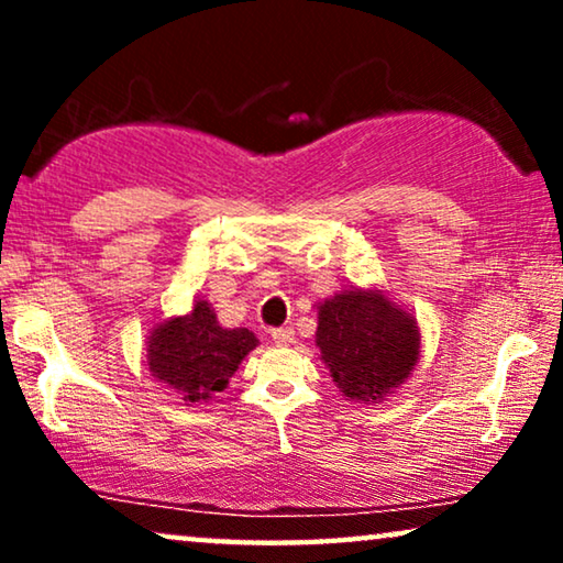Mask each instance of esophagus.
Wrapping results in <instances>:
<instances>
[{"instance_id":"1","label":"esophagus","mask_w":563,"mask_h":563,"mask_svg":"<svg viewBox=\"0 0 563 563\" xmlns=\"http://www.w3.org/2000/svg\"><path fill=\"white\" fill-rule=\"evenodd\" d=\"M272 341L276 345H289L291 341H295V330H291V328H274L272 330Z\"/></svg>"}]
</instances>
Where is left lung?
<instances>
[{"label": "left lung", "mask_w": 563, "mask_h": 563, "mask_svg": "<svg viewBox=\"0 0 563 563\" xmlns=\"http://www.w3.org/2000/svg\"><path fill=\"white\" fill-rule=\"evenodd\" d=\"M314 343L345 397L379 399L407 379L420 356L418 322L382 291H341L318 310Z\"/></svg>", "instance_id": "obj_1"}]
</instances>
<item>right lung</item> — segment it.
<instances>
[{
    "instance_id": "1",
    "label": "right lung",
    "mask_w": 563,
    "mask_h": 563,
    "mask_svg": "<svg viewBox=\"0 0 563 563\" xmlns=\"http://www.w3.org/2000/svg\"><path fill=\"white\" fill-rule=\"evenodd\" d=\"M256 335L245 328H220L205 299L184 318H172L148 338V366L156 379L189 402L207 399L228 387L238 364L256 349Z\"/></svg>"
}]
</instances>
